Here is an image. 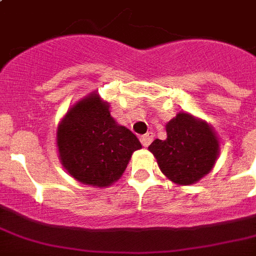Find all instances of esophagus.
<instances>
[{
	"mask_svg": "<svg viewBox=\"0 0 256 256\" xmlns=\"http://www.w3.org/2000/svg\"><path fill=\"white\" fill-rule=\"evenodd\" d=\"M140 144H144V148H148V144H150L152 142V132L144 134V136H140Z\"/></svg>",
	"mask_w": 256,
	"mask_h": 256,
	"instance_id": "esophagus-1",
	"label": "esophagus"
}]
</instances>
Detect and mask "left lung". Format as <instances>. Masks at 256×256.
<instances>
[{
    "label": "left lung",
    "instance_id": "obj_1",
    "mask_svg": "<svg viewBox=\"0 0 256 256\" xmlns=\"http://www.w3.org/2000/svg\"><path fill=\"white\" fill-rule=\"evenodd\" d=\"M168 138L156 140L148 150L160 171L176 184H192L208 174L219 156L212 128L188 112H178L166 124Z\"/></svg>",
    "mask_w": 256,
    "mask_h": 256
}]
</instances>
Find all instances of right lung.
I'll return each instance as SVG.
<instances>
[{
	"label": "right lung",
	"mask_w": 256,
	"mask_h": 256,
	"mask_svg": "<svg viewBox=\"0 0 256 256\" xmlns=\"http://www.w3.org/2000/svg\"><path fill=\"white\" fill-rule=\"evenodd\" d=\"M57 146L68 172L78 182L96 187L116 182L132 152L142 148L128 128L116 124L108 102L96 92L68 110L58 124Z\"/></svg>",
	"instance_id": "add662e5"
}]
</instances>
